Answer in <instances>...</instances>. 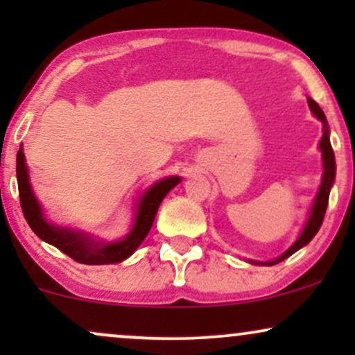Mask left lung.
Instances as JSON below:
<instances>
[{
    "label": "left lung",
    "instance_id": "1",
    "mask_svg": "<svg viewBox=\"0 0 355 355\" xmlns=\"http://www.w3.org/2000/svg\"><path fill=\"white\" fill-rule=\"evenodd\" d=\"M307 101H309V108H311V112L317 118H319L322 123H324V135H322V140L319 144V148L322 152V166H324V175H322V183H320L319 193H317L315 202H313L311 215H309V220H307V223H305L302 234H300V237L295 240L294 245L288 248L287 252H284L280 257H277L275 260H270V262H254V263L275 266V263L282 262V260L287 259V257L295 254L299 248L307 245V243L311 242L313 237H315V234L320 229L322 222H324V215H325V210H327V203H329V193H331V189L334 185V178H336V157H334L331 140H329V126H327V120H325L324 112H322L319 105H317L312 98H309Z\"/></svg>",
    "mask_w": 355,
    "mask_h": 355
}]
</instances>
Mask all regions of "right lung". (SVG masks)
<instances>
[{
    "mask_svg": "<svg viewBox=\"0 0 355 355\" xmlns=\"http://www.w3.org/2000/svg\"><path fill=\"white\" fill-rule=\"evenodd\" d=\"M16 177H18L19 203H21L24 218H26L31 230L46 243L60 248L63 254L71 257L76 262L85 263V266L118 263L128 259L148 235L153 225L155 215H157L158 207H160L165 195L182 180L180 177H168L150 187L137 203L135 223H133V229L130 230V234L118 242L108 243L88 237L81 232L61 229V227L46 222V218L43 217L42 207H40L33 190H31L28 166L24 164L23 146H19L18 155H16Z\"/></svg>",
    "mask_w": 355,
    "mask_h": 355,
    "instance_id": "obj_1",
    "label": "right lung"
}]
</instances>
